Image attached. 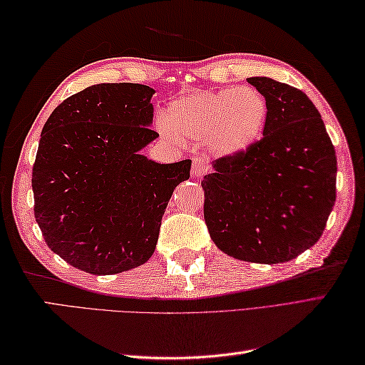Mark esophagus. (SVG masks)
Masks as SVG:
<instances>
[{"instance_id": "1", "label": "esophagus", "mask_w": 365, "mask_h": 365, "mask_svg": "<svg viewBox=\"0 0 365 365\" xmlns=\"http://www.w3.org/2000/svg\"><path fill=\"white\" fill-rule=\"evenodd\" d=\"M207 169H208V163H207V160L200 158V157L192 158V169H191V174H192V177H196V178L202 177V175L207 173Z\"/></svg>"}]
</instances>
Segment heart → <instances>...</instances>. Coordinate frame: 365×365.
I'll list each match as a JSON object with an SVG mask.
<instances>
[{"mask_svg": "<svg viewBox=\"0 0 365 365\" xmlns=\"http://www.w3.org/2000/svg\"><path fill=\"white\" fill-rule=\"evenodd\" d=\"M268 103L254 88L192 92L169 105L161 131L188 141L207 143L220 157L247 152L263 135Z\"/></svg>", "mask_w": 365, "mask_h": 365, "instance_id": "b5f03b06", "label": "heart"}]
</instances>
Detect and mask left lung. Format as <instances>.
<instances>
[{"mask_svg":"<svg viewBox=\"0 0 365 365\" xmlns=\"http://www.w3.org/2000/svg\"><path fill=\"white\" fill-rule=\"evenodd\" d=\"M247 81L268 103L263 138L213 161L202 180L204 218L222 252L273 265L319 242L336 202L337 158L304 92L268 76Z\"/></svg>","mask_w":365,"mask_h":365,"instance_id":"1","label":"left lung"}]
</instances>
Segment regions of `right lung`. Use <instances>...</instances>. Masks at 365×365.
<instances>
[{"instance_id":"right-lung-1","label":"right lung","mask_w":365,"mask_h":365,"mask_svg":"<svg viewBox=\"0 0 365 365\" xmlns=\"http://www.w3.org/2000/svg\"><path fill=\"white\" fill-rule=\"evenodd\" d=\"M153 94L136 83L94 84L43 125L36 221L50 250L86 273L115 274L149 260L169 199L190 178L191 160L161 165L141 155L158 138Z\"/></svg>"}]
</instances>
